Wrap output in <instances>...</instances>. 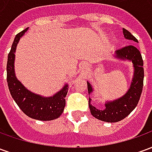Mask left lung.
<instances>
[{
	"instance_id": "8db88e82",
	"label": "left lung",
	"mask_w": 152,
	"mask_h": 152,
	"mask_svg": "<svg viewBox=\"0 0 152 152\" xmlns=\"http://www.w3.org/2000/svg\"><path fill=\"white\" fill-rule=\"evenodd\" d=\"M123 34L125 39L137 42V39L124 28H123ZM115 58L122 60L132 61L133 63L134 68V76L127 93L120 99L110 102L107 101L105 103V109L103 110H99L94 107L90 103L92 99L89 97V107L93 116L98 120L110 123L118 122L130 114L131 112L137 105L143 87V60L140 51L134 45H128L116 50ZM87 86L89 94L93 92L94 89L88 81Z\"/></svg>"
}]
</instances>
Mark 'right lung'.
I'll return each mask as SVG.
<instances>
[{
    "label": "right lung",
    "instance_id": "1",
    "mask_svg": "<svg viewBox=\"0 0 152 152\" xmlns=\"http://www.w3.org/2000/svg\"><path fill=\"white\" fill-rule=\"evenodd\" d=\"M28 28L16 35L11 50L8 54L7 61V83L9 89L17 105L23 113L29 117L39 121H52L58 118L63 112L68 91V85L66 84L60 91L51 97H42L29 91L18 80L15 73V58L16 47L20 38L28 31Z\"/></svg>",
    "mask_w": 152,
    "mask_h": 152
}]
</instances>
